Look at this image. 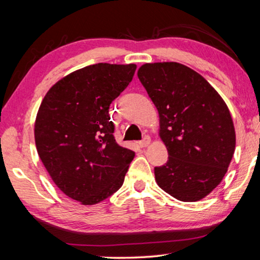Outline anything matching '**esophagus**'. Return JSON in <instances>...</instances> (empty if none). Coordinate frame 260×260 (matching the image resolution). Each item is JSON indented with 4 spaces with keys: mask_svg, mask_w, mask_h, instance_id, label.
Returning <instances> with one entry per match:
<instances>
[{
    "mask_svg": "<svg viewBox=\"0 0 260 260\" xmlns=\"http://www.w3.org/2000/svg\"><path fill=\"white\" fill-rule=\"evenodd\" d=\"M150 142H151L150 136H149V135H144L143 139L141 140L140 142H139V144H140L141 147H147V146H149V144H150Z\"/></svg>",
    "mask_w": 260,
    "mask_h": 260,
    "instance_id": "esophagus-1",
    "label": "esophagus"
}]
</instances>
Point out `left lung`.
Returning a JSON list of instances; mask_svg holds the SVG:
<instances>
[{"mask_svg":"<svg viewBox=\"0 0 260 260\" xmlns=\"http://www.w3.org/2000/svg\"><path fill=\"white\" fill-rule=\"evenodd\" d=\"M138 77L159 113V136L169 152L155 167L157 184L174 199L196 202L221 182L235 150L231 112L217 90L175 61L144 64Z\"/></svg>","mask_w":260,"mask_h":260,"instance_id":"8db88e82","label":"left lung"}]
</instances>
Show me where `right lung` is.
I'll list each match as a JSON object with an SVG mask.
<instances>
[{
  "label": "right lung",
  "instance_id": "1",
  "mask_svg": "<svg viewBox=\"0 0 260 260\" xmlns=\"http://www.w3.org/2000/svg\"><path fill=\"white\" fill-rule=\"evenodd\" d=\"M136 65L99 63L52 86L34 126L37 150L52 181L70 199L93 205L119 189L135 152L113 136L109 108L129 85Z\"/></svg>",
  "mask_w": 260,
  "mask_h": 260
}]
</instances>
